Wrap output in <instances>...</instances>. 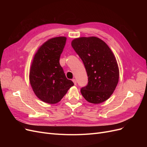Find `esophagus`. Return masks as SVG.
I'll return each instance as SVG.
<instances>
[{"label":"esophagus","instance_id":"obj_1","mask_svg":"<svg viewBox=\"0 0 147 147\" xmlns=\"http://www.w3.org/2000/svg\"><path fill=\"white\" fill-rule=\"evenodd\" d=\"M72 81H73V82H74L75 85H76V84H77V81H76V80H75V79H73Z\"/></svg>","mask_w":147,"mask_h":147}]
</instances>
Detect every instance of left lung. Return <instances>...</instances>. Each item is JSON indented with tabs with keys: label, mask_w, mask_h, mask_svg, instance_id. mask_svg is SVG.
<instances>
[{
	"label": "left lung",
	"mask_w": 147,
	"mask_h": 147,
	"mask_svg": "<svg viewBox=\"0 0 147 147\" xmlns=\"http://www.w3.org/2000/svg\"><path fill=\"white\" fill-rule=\"evenodd\" d=\"M72 48L82 60L88 77L81 93L88 102L100 104L113 94L119 80L116 58L109 46L96 37L73 40Z\"/></svg>",
	"instance_id": "left-lung-1"
}]
</instances>
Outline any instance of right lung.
<instances>
[{"instance_id": "obj_1", "label": "right lung", "mask_w": 147, "mask_h": 147, "mask_svg": "<svg viewBox=\"0 0 147 147\" xmlns=\"http://www.w3.org/2000/svg\"><path fill=\"white\" fill-rule=\"evenodd\" d=\"M66 39L65 37L49 39L38 48L30 66V85L38 98L48 104L59 102L74 85L66 78L59 64Z\"/></svg>"}]
</instances>
